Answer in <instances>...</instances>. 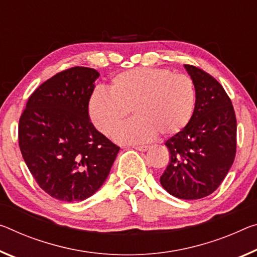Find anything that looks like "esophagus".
Instances as JSON below:
<instances>
[{
    "mask_svg": "<svg viewBox=\"0 0 257 257\" xmlns=\"http://www.w3.org/2000/svg\"><path fill=\"white\" fill-rule=\"evenodd\" d=\"M134 149L137 150V151H142V152H145V151H148L150 149L149 145H136V146H133Z\"/></svg>",
    "mask_w": 257,
    "mask_h": 257,
    "instance_id": "esophagus-1",
    "label": "esophagus"
}]
</instances>
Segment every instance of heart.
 Listing matches in <instances>:
<instances>
[{
  "instance_id": "1",
  "label": "heart",
  "mask_w": 257,
  "mask_h": 257,
  "mask_svg": "<svg viewBox=\"0 0 257 257\" xmlns=\"http://www.w3.org/2000/svg\"><path fill=\"white\" fill-rule=\"evenodd\" d=\"M197 91L192 79L165 68H138L115 75L109 91L97 88L88 112L92 124L105 136L123 122L132 109L135 117L114 134L119 143L138 144L181 133L192 119Z\"/></svg>"
}]
</instances>
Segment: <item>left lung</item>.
<instances>
[{
    "label": "left lung",
    "mask_w": 257,
    "mask_h": 257,
    "mask_svg": "<svg viewBox=\"0 0 257 257\" xmlns=\"http://www.w3.org/2000/svg\"><path fill=\"white\" fill-rule=\"evenodd\" d=\"M184 67L197 105L190 123L166 142L170 160L160 183L174 197L194 200L213 193L229 173L237 150V120L218 81L192 65Z\"/></svg>",
    "instance_id": "left-lung-1"
}]
</instances>
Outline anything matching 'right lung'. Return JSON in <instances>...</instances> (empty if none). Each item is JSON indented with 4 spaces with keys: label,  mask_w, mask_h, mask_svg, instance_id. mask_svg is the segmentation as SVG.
Returning <instances> with one entry per match:
<instances>
[{
    "label": "right lung",
    "mask_w": 257,
    "mask_h": 257,
    "mask_svg": "<svg viewBox=\"0 0 257 257\" xmlns=\"http://www.w3.org/2000/svg\"><path fill=\"white\" fill-rule=\"evenodd\" d=\"M99 73L72 67L32 93L19 119L18 140L36 183L52 198L82 201L106 180L120 148L89 119L88 103Z\"/></svg>",
    "instance_id": "right-lung-1"
}]
</instances>
